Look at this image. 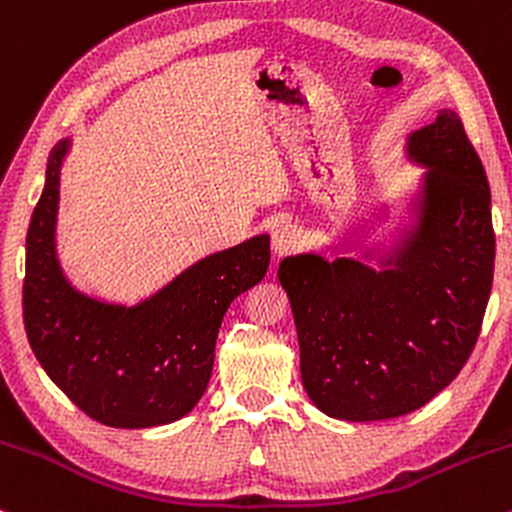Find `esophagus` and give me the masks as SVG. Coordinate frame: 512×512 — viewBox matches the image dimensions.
Listing matches in <instances>:
<instances>
[{"label": "esophagus", "mask_w": 512, "mask_h": 512, "mask_svg": "<svg viewBox=\"0 0 512 512\" xmlns=\"http://www.w3.org/2000/svg\"><path fill=\"white\" fill-rule=\"evenodd\" d=\"M303 231L298 226H281L276 228L274 236H272V250L276 257H284V255H291L293 250H298L303 245Z\"/></svg>", "instance_id": "obj_1"}]
</instances>
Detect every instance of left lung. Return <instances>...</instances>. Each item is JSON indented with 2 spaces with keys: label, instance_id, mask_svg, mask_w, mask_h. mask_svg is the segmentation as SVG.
Instances as JSON below:
<instances>
[{
  "label": "left lung",
  "instance_id": "8db88e82",
  "mask_svg": "<svg viewBox=\"0 0 512 512\" xmlns=\"http://www.w3.org/2000/svg\"><path fill=\"white\" fill-rule=\"evenodd\" d=\"M431 170L416 233L380 272L354 260L286 257L301 378L327 416L397 419L457 378L477 344L489 303L496 233L491 190L460 115L440 110L409 137Z\"/></svg>",
  "mask_w": 512,
  "mask_h": 512
}]
</instances>
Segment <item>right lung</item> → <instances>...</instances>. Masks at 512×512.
Segmentation results:
<instances>
[{
    "label": "right lung",
    "mask_w": 512,
    "mask_h": 512,
    "mask_svg": "<svg viewBox=\"0 0 512 512\" xmlns=\"http://www.w3.org/2000/svg\"><path fill=\"white\" fill-rule=\"evenodd\" d=\"M64 154L67 142L50 151L26 236L23 322L33 354L52 383L105 426L178 421L207 390L228 305L267 274L269 238L216 252L134 308L93 301L72 289L55 255Z\"/></svg>",
    "instance_id": "add662e5"
}]
</instances>
